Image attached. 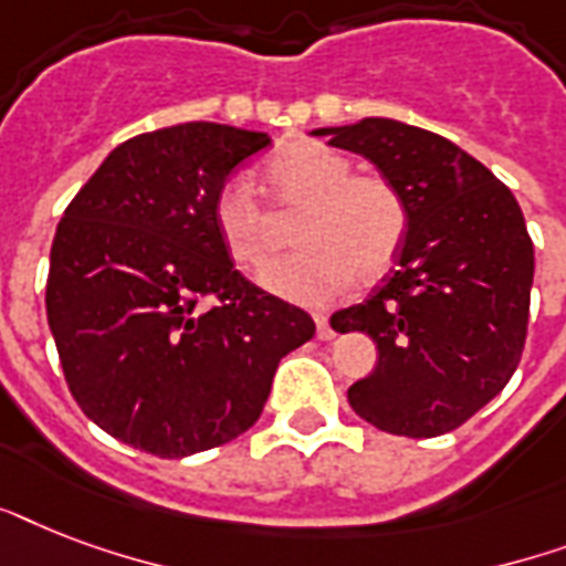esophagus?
Instances as JSON below:
<instances>
[{
	"label": "esophagus",
	"instance_id": "esophagus-1",
	"mask_svg": "<svg viewBox=\"0 0 566 566\" xmlns=\"http://www.w3.org/2000/svg\"><path fill=\"white\" fill-rule=\"evenodd\" d=\"M317 337L319 340H328V337H335V328L328 326V317H323V314H317Z\"/></svg>",
	"mask_w": 566,
	"mask_h": 566
}]
</instances>
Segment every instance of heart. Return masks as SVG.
<instances>
[{"label":"heart","instance_id":"1","mask_svg":"<svg viewBox=\"0 0 566 566\" xmlns=\"http://www.w3.org/2000/svg\"><path fill=\"white\" fill-rule=\"evenodd\" d=\"M264 185L279 213H296L300 252L264 275L284 300L323 305L353 282H376L402 249L408 208L394 181L353 172V161L317 140H296L264 164ZM222 249L243 270H264L282 247V226L243 179H229L213 199Z\"/></svg>","mask_w":566,"mask_h":566}]
</instances>
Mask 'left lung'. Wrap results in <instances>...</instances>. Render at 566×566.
<instances>
[{
	"label": "left lung",
	"mask_w": 566,
	"mask_h": 566,
	"mask_svg": "<svg viewBox=\"0 0 566 566\" xmlns=\"http://www.w3.org/2000/svg\"><path fill=\"white\" fill-rule=\"evenodd\" d=\"M314 135L376 164L408 208L399 266L332 314L335 332L378 346L349 405L390 434H447L509 385L526 346L535 247L523 211L484 164L426 128L367 117Z\"/></svg>",
	"instance_id": "obj_1"
}]
</instances>
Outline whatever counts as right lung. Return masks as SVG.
Returning <instances> with one entry per match:
<instances>
[{
  "label": "right lung",
  "mask_w": 566,
  "mask_h": 566,
  "mask_svg": "<svg viewBox=\"0 0 566 566\" xmlns=\"http://www.w3.org/2000/svg\"><path fill=\"white\" fill-rule=\"evenodd\" d=\"M264 132L181 123L119 144L57 222L46 317L70 394L111 438L158 458L255 426L314 319L222 249L213 199Z\"/></svg>",
  "instance_id": "add662e5"
}]
</instances>
